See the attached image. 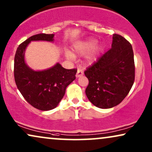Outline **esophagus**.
<instances>
[{
  "label": "esophagus",
  "instance_id": "1",
  "mask_svg": "<svg viewBox=\"0 0 152 152\" xmlns=\"http://www.w3.org/2000/svg\"><path fill=\"white\" fill-rule=\"evenodd\" d=\"M83 72L81 69H78L77 73H76V77L78 78V77H80V76H83Z\"/></svg>",
  "mask_w": 152,
  "mask_h": 152
}]
</instances>
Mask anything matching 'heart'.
<instances>
[{
	"mask_svg": "<svg viewBox=\"0 0 152 152\" xmlns=\"http://www.w3.org/2000/svg\"><path fill=\"white\" fill-rule=\"evenodd\" d=\"M96 44V40L95 39H90L88 41H83V42H78V43H76L74 45V51L76 54L78 55H85L87 53H88L90 50L95 46ZM67 57L69 58H73V55L72 54L67 53L66 54ZM88 64H91L94 61V57L90 56L88 57Z\"/></svg>",
	"mask_w": 152,
	"mask_h": 152,
	"instance_id": "1",
	"label": "heart"
}]
</instances>
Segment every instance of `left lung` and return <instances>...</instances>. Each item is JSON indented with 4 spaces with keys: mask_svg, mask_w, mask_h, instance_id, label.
<instances>
[{
    "mask_svg": "<svg viewBox=\"0 0 152 152\" xmlns=\"http://www.w3.org/2000/svg\"><path fill=\"white\" fill-rule=\"evenodd\" d=\"M89 83L86 94L101 109L112 108L124 100L135 80V62L131 44L113 34L111 48L84 72Z\"/></svg>",
    "mask_w": 152,
    "mask_h": 152,
    "instance_id": "left-lung-1",
    "label": "left lung"
}]
</instances>
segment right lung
I'll return each instance as SVG.
<instances>
[{
  "label": "right lung",
  "instance_id": "add662e5",
  "mask_svg": "<svg viewBox=\"0 0 152 152\" xmlns=\"http://www.w3.org/2000/svg\"><path fill=\"white\" fill-rule=\"evenodd\" d=\"M54 36L38 34L31 36L19 45L15 56L14 76L17 87L31 106L41 111L51 110L58 105L77 72L76 69H66L59 63L46 70L34 71L25 63L24 52L31 41L52 42Z\"/></svg>",
  "mask_w": 152,
  "mask_h": 152
}]
</instances>
